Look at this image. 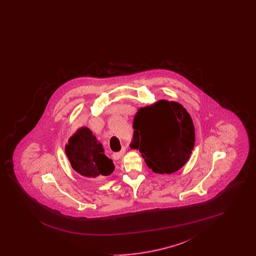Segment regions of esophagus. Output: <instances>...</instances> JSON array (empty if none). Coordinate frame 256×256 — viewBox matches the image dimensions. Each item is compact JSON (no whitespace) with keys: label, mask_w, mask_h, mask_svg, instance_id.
I'll list each match as a JSON object with an SVG mask.
<instances>
[{"label":"esophagus","mask_w":256,"mask_h":256,"mask_svg":"<svg viewBox=\"0 0 256 256\" xmlns=\"http://www.w3.org/2000/svg\"><path fill=\"white\" fill-rule=\"evenodd\" d=\"M124 152H126V146H122V150H121L120 152H115V154H113V156H114V158H122Z\"/></svg>","instance_id":"34e87169"}]
</instances>
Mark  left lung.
I'll use <instances>...</instances> for the list:
<instances>
[{
    "instance_id": "obj_1",
    "label": "left lung",
    "mask_w": 256,
    "mask_h": 256,
    "mask_svg": "<svg viewBox=\"0 0 256 256\" xmlns=\"http://www.w3.org/2000/svg\"><path fill=\"white\" fill-rule=\"evenodd\" d=\"M132 148L139 150L148 167L158 174L180 170L192 154L195 128L191 116L176 102L161 100L138 110Z\"/></svg>"
}]
</instances>
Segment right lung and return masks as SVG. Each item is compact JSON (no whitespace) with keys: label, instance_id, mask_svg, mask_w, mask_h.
Wrapping results in <instances>:
<instances>
[{"label":"right lung","instance_id":"add662e5","mask_svg":"<svg viewBox=\"0 0 256 256\" xmlns=\"http://www.w3.org/2000/svg\"><path fill=\"white\" fill-rule=\"evenodd\" d=\"M65 152L74 170L86 178L110 176L115 169L112 160L104 154L102 145L86 126L69 139Z\"/></svg>","mask_w":256,"mask_h":256}]
</instances>
